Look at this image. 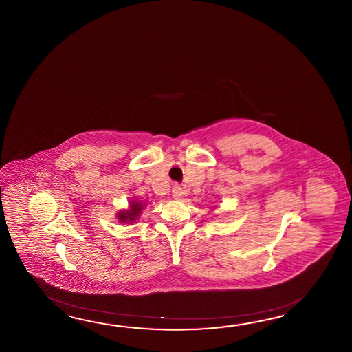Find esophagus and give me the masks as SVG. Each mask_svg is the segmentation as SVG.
Wrapping results in <instances>:
<instances>
[{"instance_id": "34e87169", "label": "esophagus", "mask_w": 352, "mask_h": 352, "mask_svg": "<svg viewBox=\"0 0 352 352\" xmlns=\"http://www.w3.org/2000/svg\"><path fill=\"white\" fill-rule=\"evenodd\" d=\"M182 195H184V191H182V188L179 186V185H175L173 188V196L175 199H181L182 197Z\"/></svg>"}]
</instances>
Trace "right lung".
<instances>
[{"label": "right lung", "instance_id": "right-lung-1", "mask_svg": "<svg viewBox=\"0 0 352 352\" xmlns=\"http://www.w3.org/2000/svg\"><path fill=\"white\" fill-rule=\"evenodd\" d=\"M141 210H142L141 204H132L131 211L118 214V217H120V221H135V217L141 212Z\"/></svg>", "mask_w": 352, "mask_h": 352}]
</instances>
